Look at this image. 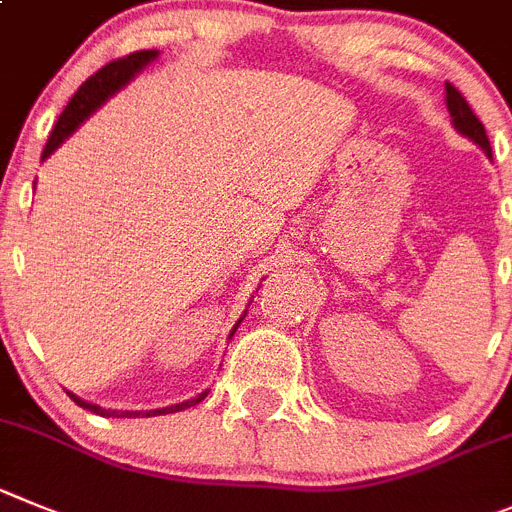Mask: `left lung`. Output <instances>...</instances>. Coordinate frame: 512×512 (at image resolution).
Wrapping results in <instances>:
<instances>
[{
    "label": "left lung",
    "instance_id": "left-lung-1",
    "mask_svg": "<svg viewBox=\"0 0 512 512\" xmlns=\"http://www.w3.org/2000/svg\"><path fill=\"white\" fill-rule=\"evenodd\" d=\"M446 109H449V114H451V124H454V130H457L459 135L467 137V140H472L477 147H482L487 158H492V147H490V140H487L485 124L477 119V114L472 112V107L467 104V99H464V96L459 94V91L454 89L451 84H446Z\"/></svg>",
    "mask_w": 512,
    "mask_h": 512
}]
</instances>
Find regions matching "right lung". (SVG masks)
<instances>
[{"label":"right lung","instance_id":"right-lung-1","mask_svg":"<svg viewBox=\"0 0 512 512\" xmlns=\"http://www.w3.org/2000/svg\"><path fill=\"white\" fill-rule=\"evenodd\" d=\"M160 50H140V53H132L127 55V58H119V61H112L107 63V66L101 68V71H96L94 76L86 78L84 84H81V89L73 94V99L68 101V107L63 109V114L58 117V122H55L53 127V135L48 137V145H45L43 150V160H48L50 155L58 150V147L63 145V142L68 140V137L73 135V132L81 127V124L86 122V119L91 117V114L96 112L99 107H104L109 99H112L117 91H122L124 86L130 84V81H135V76H140L142 71H145L147 66L153 61H158ZM247 316V311L242 313V319ZM242 319L234 324L232 334H229V339L234 336V331H237V326L242 324ZM68 395L73 398V403L81 405V408H86V411L96 413V416H107V418H150V416H165V413H178V411H186V408H191V405L201 403V400L209 395V390H204V393H199L196 398L191 400H183V403H176V405H168V408H153V411H112V408H101V405L96 403H89V400L78 398V395H73L71 390H68Z\"/></svg>","mask_w":512,"mask_h":512}]
</instances>
